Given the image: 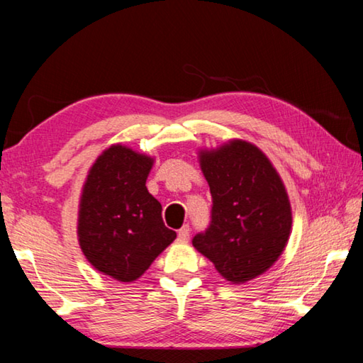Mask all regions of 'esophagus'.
Wrapping results in <instances>:
<instances>
[{"mask_svg":"<svg viewBox=\"0 0 363 363\" xmlns=\"http://www.w3.org/2000/svg\"><path fill=\"white\" fill-rule=\"evenodd\" d=\"M177 239H179L181 242H189V239H191V228H189V224H184V226L179 229V233H177Z\"/></svg>","mask_w":363,"mask_h":363,"instance_id":"34e87169","label":"esophagus"}]
</instances>
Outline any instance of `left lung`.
<instances>
[{
  "label": "left lung",
  "instance_id": "1",
  "mask_svg": "<svg viewBox=\"0 0 363 363\" xmlns=\"http://www.w3.org/2000/svg\"><path fill=\"white\" fill-rule=\"evenodd\" d=\"M211 194L210 223L192 244L228 281L272 267L291 233V205L278 172L252 143L234 140L200 157Z\"/></svg>",
  "mask_w": 363,
  "mask_h": 363
}]
</instances>
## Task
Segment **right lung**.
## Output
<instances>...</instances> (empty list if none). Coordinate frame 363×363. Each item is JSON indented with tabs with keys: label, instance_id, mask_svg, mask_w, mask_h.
Returning <instances> with one entry per match:
<instances>
[{
	"label": "right lung",
	"instance_id": "obj_1",
	"mask_svg": "<svg viewBox=\"0 0 363 363\" xmlns=\"http://www.w3.org/2000/svg\"><path fill=\"white\" fill-rule=\"evenodd\" d=\"M153 160L113 145L91 166L79 211V242L87 260L111 278L130 283L147 272L176 233L145 181Z\"/></svg>",
	"mask_w": 363,
	"mask_h": 363
}]
</instances>
